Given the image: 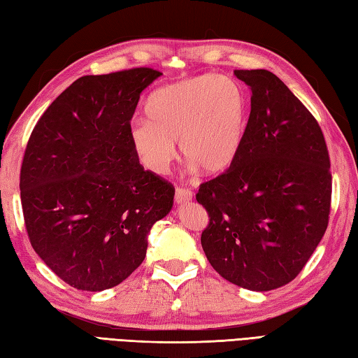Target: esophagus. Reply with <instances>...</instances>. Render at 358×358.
Segmentation results:
<instances>
[{
    "label": "esophagus",
    "instance_id": "esophagus-1",
    "mask_svg": "<svg viewBox=\"0 0 358 358\" xmlns=\"http://www.w3.org/2000/svg\"><path fill=\"white\" fill-rule=\"evenodd\" d=\"M192 200V192L189 191L186 187H177V191H175V201L178 204H183Z\"/></svg>",
    "mask_w": 358,
    "mask_h": 358
}]
</instances>
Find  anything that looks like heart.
Segmentation results:
<instances>
[{
	"label": "heart",
	"mask_w": 358,
	"mask_h": 358,
	"mask_svg": "<svg viewBox=\"0 0 358 358\" xmlns=\"http://www.w3.org/2000/svg\"><path fill=\"white\" fill-rule=\"evenodd\" d=\"M148 118H136L129 138L140 163L163 173L177 155L208 177L224 173L238 158L249 123V98L238 81L215 73L196 75L158 90Z\"/></svg>",
	"instance_id": "obj_1"
}]
</instances>
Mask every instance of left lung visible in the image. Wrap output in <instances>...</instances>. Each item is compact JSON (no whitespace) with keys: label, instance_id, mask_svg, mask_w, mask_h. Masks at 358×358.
<instances>
[{"label":"left lung","instance_id":"left-lung-1","mask_svg":"<svg viewBox=\"0 0 358 358\" xmlns=\"http://www.w3.org/2000/svg\"><path fill=\"white\" fill-rule=\"evenodd\" d=\"M249 86L250 113L238 158L203 183L209 223L201 246L231 283L272 291L292 281L329 222L332 175L320 126L269 71H234Z\"/></svg>","mask_w":358,"mask_h":358}]
</instances>
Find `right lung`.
<instances>
[{
  "label": "right lung",
  "mask_w": 358,
  "mask_h": 358,
  "mask_svg": "<svg viewBox=\"0 0 358 358\" xmlns=\"http://www.w3.org/2000/svg\"><path fill=\"white\" fill-rule=\"evenodd\" d=\"M150 67L86 75L38 120L22 158L21 206L30 245L72 287L120 285L146 257L148 234L175 187L144 171L129 138Z\"/></svg>",
  "instance_id": "right-lung-1"
}]
</instances>
